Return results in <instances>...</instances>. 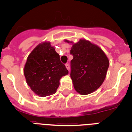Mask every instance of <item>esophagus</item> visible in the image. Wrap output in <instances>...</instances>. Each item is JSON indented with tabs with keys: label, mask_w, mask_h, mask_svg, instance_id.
I'll return each mask as SVG.
<instances>
[{
	"label": "esophagus",
	"mask_w": 132,
	"mask_h": 132,
	"mask_svg": "<svg viewBox=\"0 0 132 132\" xmlns=\"http://www.w3.org/2000/svg\"><path fill=\"white\" fill-rule=\"evenodd\" d=\"M65 66H66V68H67L68 70H70V65H69L68 62V63H66V64H65Z\"/></svg>",
	"instance_id": "esophagus-1"
}]
</instances>
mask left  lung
<instances>
[{"mask_svg":"<svg viewBox=\"0 0 132 132\" xmlns=\"http://www.w3.org/2000/svg\"><path fill=\"white\" fill-rule=\"evenodd\" d=\"M70 54L73 57L70 77L76 91L86 95L99 88L109 66V59L103 50L90 41L80 39L73 45Z\"/></svg>","mask_w":132,"mask_h":132,"instance_id":"1","label":"left lung"}]
</instances>
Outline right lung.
<instances>
[{
	"label": "right lung",
	"instance_id": "right-lung-1",
	"mask_svg": "<svg viewBox=\"0 0 132 132\" xmlns=\"http://www.w3.org/2000/svg\"><path fill=\"white\" fill-rule=\"evenodd\" d=\"M24 75L32 91L42 97L56 93L61 77L68 70L60 61V56L49 42L36 46L28 56Z\"/></svg>",
	"mask_w": 132,
	"mask_h": 132
}]
</instances>
